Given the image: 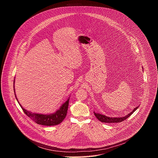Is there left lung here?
Instances as JSON below:
<instances>
[{"label":"left lung","mask_w":158,"mask_h":158,"mask_svg":"<svg viewBox=\"0 0 158 158\" xmlns=\"http://www.w3.org/2000/svg\"><path fill=\"white\" fill-rule=\"evenodd\" d=\"M143 69V67H142ZM139 107V106L135 107L132 112H131L130 113H129L128 114H127L126 116H123V117H108V116H106V115H103L102 114H100V113H97V112H94V115L96 117V118L101 121L102 123H121L123 121H124L125 119H126L127 118H129L134 112L136 111V109H138V108Z\"/></svg>","instance_id":"1"}]
</instances>
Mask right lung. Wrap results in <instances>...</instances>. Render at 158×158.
Masks as SVG:
<instances>
[{
	"label": "right lung",
	"mask_w": 158,
	"mask_h": 158,
	"mask_svg": "<svg viewBox=\"0 0 158 158\" xmlns=\"http://www.w3.org/2000/svg\"><path fill=\"white\" fill-rule=\"evenodd\" d=\"M14 83H15V79L14 80V91L15 93ZM15 96L20 106L25 112V114L37 124L44 125V126H55L62 122V121L65 119L67 114V109H68V106H69V98H69L67 99V100L60 106L59 109H57L55 112H54V113L44 114L34 113V112H32L31 111H29L25 109L18 101L15 93Z\"/></svg>",
	"instance_id": "add662e5"
}]
</instances>
